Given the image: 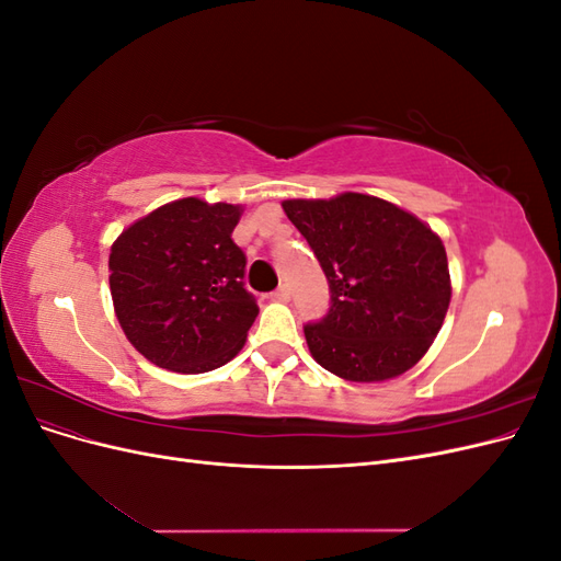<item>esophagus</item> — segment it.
<instances>
[{
	"mask_svg": "<svg viewBox=\"0 0 561 561\" xmlns=\"http://www.w3.org/2000/svg\"><path fill=\"white\" fill-rule=\"evenodd\" d=\"M274 299H278V301H287V299H290V287H287V285H280L278 290L274 293Z\"/></svg>",
	"mask_w": 561,
	"mask_h": 561,
	"instance_id": "esophagus-1",
	"label": "esophagus"
}]
</instances>
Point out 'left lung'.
<instances>
[{"mask_svg": "<svg viewBox=\"0 0 561 561\" xmlns=\"http://www.w3.org/2000/svg\"><path fill=\"white\" fill-rule=\"evenodd\" d=\"M283 210L330 283L328 316L304 328L313 360L355 383L412 369L443 328L451 278L439 236L377 196L290 198Z\"/></svg>", "mask_w": 561, "mask_h": 561, "instance_id": "left-lung-1", "label": "left lung"}]
</instances>
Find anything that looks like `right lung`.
Segmentation results:
<instances>
[{"mask_svg": "<svg viewBox=\"0 0 561 561\" xmlns=\"http://www.w3.org/2000/svg\"><path fill=\"white\" fill-rule=\"evenodd\" d=\"M241 206L190 196L133 222L112 243L110 290L128 342L157 367L201 375L229 363L260 313L231 241Z\"/></svg>", "mask_w": 561, "mask_h": 561, "instance_id": "1", "label": "right lung"}]
</instances>
